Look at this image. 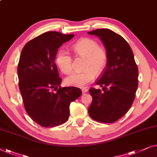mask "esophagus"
I'll return each instance as SVG.
<instances>
[{
	"instance_id": "obj_1",
	"label": "esophagus",
	"mask_w": 157,
	"mask_h": 157,
	"mask_svg": "<svg viewBox=\"0 0 157 157\" xmlns=\"http://www.w3.org/2000/svg\"><path fill=\"white\" fill-rule=\"evenodd\" d=\"M82 93H86V92H88V89H87V88H82Z\"/></svg>"
}]
</instances>
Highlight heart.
I'll list each match as a JSON object with an SVG mask.
<instances>
[{
	"label": "heart",
	"instance_id": "obj_1",
	"mask_svg": "<svg viewBox=\"0 0 157 157\" xmlns=\"http://www.w3.org/2000/svg\"><path fill=\"white\" fill-rule=\"evenodd\" d=\"M72 50L78 56L85 57L84 67L82 72H75L65 78L67 85L83 87L93 81L95 74H100L105 69L107 63L105 50L99 47L98 43L90 38H81L72 45ZM56 64L63 73L67 74L72 70V58L64 50L57 52Z\"/></svg>",
	"mask_w": 157,
	"mask_h": 157
}]
</instances>
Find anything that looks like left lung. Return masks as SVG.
Here are the masks:
<instances>
[{"label":"left lung","instance_id":"8db88e82","mask_svg":"<svg viewBox=\"0 0 157 157\" xmlns=\"http://www.w3.org/2000/svg\"><path fill=\"white\" fill-rule=\"evenodd\" d=\"M98 37L107 55V63L96 80L100 89L90 88L92 102L88 109L90 117L103 123H112L127 113L135 98L138 87V68L133 52L127 41L109 29L87 33Z\"/></svg>","mask_w":157,"mask_h":157}]
</instances>
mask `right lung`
<instances>
[{"label": "right lung", "mask_w": 157, "mask_h": 157, "mask_svg": "<svg viewBox=\"0 0 157 157\" xmlns=\"http://www.w3.org/2000/svg\"><path fill=\"white\" fill-rule=\"evenodd\" d=\"M73 37L74 34L47 32L22 50L17 66L19 89L28 115L41 127H53L67 122L70 103L82 94L78 87L57 89L62 82L55 63L57 50Z\"/></svg>", "instance_id": "obj_1"}]
</instances>
